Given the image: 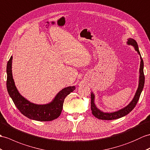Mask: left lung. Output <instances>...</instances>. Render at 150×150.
<instances>
[{
	"label": "left lung",
	"instance_id": "8db88e82",
	"mask_svg": "<svg viewBox=\"0 0 150 150\" xmlns=\"http://www.w3.org/2000/svg\"><path fill=\"white\" fill-rule=\"evenodd\" d=\"M127 43L128 45H132V46H134L135 50H136L138 54L141 55L140 52L139 50L138 45L136 41L130 38V39L128 40ZM144 62L143 60H142V58L141 56V64H140V76H139V87L138 89L135 93V96L134 99L132 100V102L128 104V105L125 107L124 109L120 110L117 111V112H114L112 113H105L103 112L102 111H100L99 109L96 108V107L95 105V103H94V98H95V96L93 93L91 94V109L92 110V114L93 116L95 117L98 118L99 120H116L118 119V118H120L121 117H123L126 116L128 113H130L131 111L134 109L135 105H137L138 100L139 99V97L141 94V92L143 89L144 85Z\"/></svg>",
	"mask_w": 150,
	"mask_h": 150
}]
</instances>
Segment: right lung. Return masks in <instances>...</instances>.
I'll return each mask as SVG.
<instances>
[{
    "label": "right lung",
    "mask_w": 150,
    "mask_h": 150,
    "mask_svg": "<svg viewBox=\"0 0 150 150\" xmlns=\"http://www.w3.org/2000/svg\"><path fill=\"white\" fill-rule=\"evenodd\" d=\"M13 56L10 57L7 64L6 86L8 92L15 106L20 112L31 120L39 121H52L60 116L66 97L75 89V86L65 88L59 92L52 102L46 105H36L30 103L20 95L14 82L12 71Z\"/></svg>",
    "instance_id": "1"
}]
</instances>
